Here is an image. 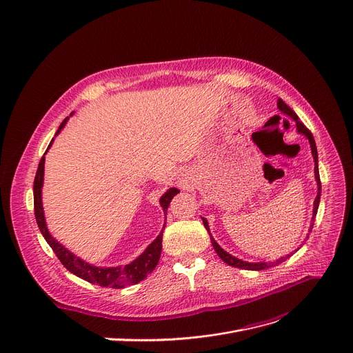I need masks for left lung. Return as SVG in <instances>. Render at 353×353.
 I'll return each instance as SVG.
<instances>
[{"mask_svg":"<svg viewBox=\"0 0 353 353\" xmlns=\"http://www.w3.org/2000/svg\"><path fill=\"white\" fill-rule=\"evenodd\" d=\"M277 108H279L283 114H286V116H289L290 119H293L294 121H296V128H298V132L301 133V134H303V136H306L307 137V140H309V144H310V148H312V156H313V160H314V177H316V183H318V196H316V199H314V203H313V217H312V220L314 221V217H316V213H318V208H319V201H321V190H322V186H321V177H319V169H318V150H316V143H314V139H313V136H312V133H310V130L302 123V121H299V117H298V114L294 113V111L282 100V99H277ZM203 219V225H205V228H206V230L209 232V234H210V230H209V223H208V220L205 219V217H201ZM313 226V225H312ZM312 226H310V230H312ZM210 240H212V245H213V248H214V250H216V253L219 254V257L221 259V261H223L225 263H228L229 266H233V268H239V269H246V270H263V269H269V268H272V266H276V265H279V263H282V262H285L286 259L289 257V254L286 256V257H281L279 261H276V262H259V263H249V262H245V261H242V259H237V257H234V256H232V254H229L226 250H223L221 249L217 243H216V240L213 239V236L210 234Z\"/></svg>","mask_w":353,"mask_h":353,"instance_id":"1","label":"left lung"}]
</instances>
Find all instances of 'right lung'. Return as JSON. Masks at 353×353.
<instances>
[{
  "mask_svg": "<svg viewBox=\"0 0 353 353\" xmlns=\"http://www.w3.org/2000/svg\"><path fill=\"white\" fill-rule=\"evenodd\" d=\"M67 120H68V117L64 119V121L60 124L55 136L61 132ZM52 140H51L50 145L47 147V150L51 147ZM47 150H46V153H47ZM44 161H46V157L43 156L40 160V164H39V169H37L35 179H34V213H35V220H37V225H39V228H40V232L43 233L44 239L47 240V243L50 245V248L52 249L55 256L59 257V261L63 263V266L67 270H70L72 274L81 277V279L90 282L92 285L103 286V288L123 289L124 286L136 285V283L141 282L143 279H145V277L154 270V268L159 263V259L161 254L163 230L154 239V242L148 245V248L136 259V261H133L132 263H128L125 266L97 268V266H92V265L81 261L80 257L74 256L70 250H67L63 245H60L57 240H55L50 234V232L47 229L44 210H43V201H41V189H43V181H44ZM177 193H179V190L172 188L161 196L160 205H161L164 213H167V208H169L172 199ZM164 228H165V223H164Z\"/></svg>",
  "mask_w": 353,
  "mask_h": 353,
  "instance_id": "right-lung-1",
  "label": "right lung"
}]
</instances>
